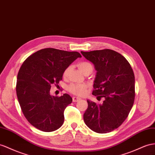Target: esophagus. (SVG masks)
<instances>
[{
    "instance_id": "34e87169",
    "label": "esophagus",
    "mask_w": 155,
    "mask_h": 155,
    "mask_svg": "<svg viewBox=\"0 0 155 155\" xmlns=\"http://www.w3.org/2000/svg\"><path fill=\"white\" fill-rule=\"evenodd\" d=\"M81 100V98H79V97H73V102H77V101H78V100Z\"/></svg>"
}]
</instances>
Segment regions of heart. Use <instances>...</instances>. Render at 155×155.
I'll use <instances>...</instances> for the list:
<instances>
[{
  "label": "heart",
  "instance_id": "b5f03b06",
  "mask_svg": "<svg viewBox=\"0 0 155 155\" xmlns=\"http://www.w3.org/2000/svg\"><path fill=\"white\" fill-rule=\"evenodd\" d=\"M77 66L82 72L86 74V73H91L93 71V65L90 62L82 61L78 63ZM71 67H68L63 72V76L67 77L69 74ZM68 90L73 94L77 96H83L86 93L87 86L84 84H71L68 86Z\"/></svg>",
  "mask_w": 155,
  "mask_h": 155
}]
</instances>
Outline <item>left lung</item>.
Wrapping results in <instances>:
<instances>
[{"mask_svg":"<svg viewBox=\"0 0 155 155\" xmlns=\"http://www.w3.org/2000/svg\"><path fill=\"white\" fill-rule=\"evenodd\" d=\"M97 71L92 94L104 97L102 104L87 100L86 126L99 134L110 132L128 117L135 99L134 73L127 59L117 51L104 49L81 51Z\"/></svg>","mask_w":155,"mask_h":155,"instance_id":"1","label":"left lung"}]
</instances>
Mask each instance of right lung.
<instances>
[{
	"instance_id": "add662e5",
	"label": "right lung",
	"mask_w": 155,
	"mask_h": 155,
	"mask_svg": "<svg viewBox=\"0 0 155 155\" xmlns=\"http://www.w3.org/2000/svg\"><path fill=\"white\" fill-rule=\"evenodd\" d=\"M81 57L77 51L48 48L36 51L23 63L17 77L18 100L25 117L36 128L50 132L63 124L64 110L73 100L67 94L51 96V85L58 84L64 71Z\"/></svg>"
}]
</instances>
